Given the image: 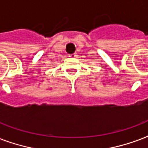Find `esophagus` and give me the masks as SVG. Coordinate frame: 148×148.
Wrapping results in <instances>:
<instances>
[{"label": "esophagus", "mask_w": 148, "mask_h": 148, "mask_svg": "<svg viewBox=\"0 0 148 148\" xmlns=\"http://www.w3.org/2000/svg\"><path fill=\"white\" fill-rule=\"evenodd\" d=\"M76 53H72V54H70L69 56L70 57H72V58H74V57H76Z\"/></svg>", "instance_id": "obj_1"}]
</instances>
